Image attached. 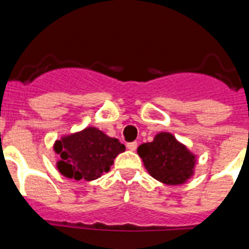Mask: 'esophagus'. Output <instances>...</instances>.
Returning <instances> with one entry per match:
<instances>
[{
	"label": "esophagus",
	"instance_id": "esophagus-1",
	"mask_svg": "<svg viewBox=\"0 0 249 249\" xmlns=\"http://www.w3.org/2000/svg\"><path fill=\"white\" fill-rule=\"evenodd\" d=\"M137 146H138V142H127L126 144V148L129 149L130 151H135L137 150Z\"/></svg>",
	"mask_w": 249,
	"mask_h": 249
}]
</instances>
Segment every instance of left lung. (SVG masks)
Listing matches in <instances>:
<instances>
[{
    "instance_id": "8db88e82",
    "label": "left lung",
    "mask_w": 249,
    "mask_h": 249,
    "mask_svg": "<svg viewBox=\"0 0 249 249\" xmlns=\"http://www.w3.org/2000/svg\"><path fill=\"white\" fill-rule=\"evenodd\" d=\"M138 154L149 174L164 184H184L194 176L196 155L168 131L158 133L153 142L139 145Z\"/></svg>"
}]
</instances>
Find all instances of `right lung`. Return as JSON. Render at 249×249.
Returning a JSON list of instances; mask_svg holds the SVG:
<instances>
[{
	"label": "right lung",
	"mask_w": 249,
	"mask_h": 249,
	"mask_svg": "<svg viewBox=\"0 0 249 249\" xmlns=\"http://www.w3.org/2000/svg\"><path fill=\"white\" fill-rule=\"evenodd\" d=\"M53 150L60 155L56 168L62 176L75 180H95L110 170L114 159L125 151V145L116 138L107 137L98 127L62 135L56 140Z\"/></svg>",
	"instance_id": "1"
}]
</instances>
